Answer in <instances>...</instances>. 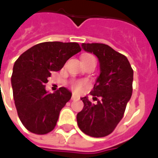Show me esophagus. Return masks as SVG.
<instances>
[{"label": "esophagus", "mask_w": 158, "mask_h": 158, "mask_svg": "<svg viewBox=\"0 0 158 158\" xmlns=\"http://www.w3.org/2000/svg\"><path fill=\"white\" fill-rule=\"evenodd\" d=\"M71 100H72V101H75V100H79V97H77V96H74V95H73L72 97H71Z\"/></svg>", "instance_id": "obj_1"}]
</instances>
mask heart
<instances>
[{"mask_svg": "<svg viewBox=\"0 0 158 158\" xmlns=\"http://www.w3.org/2000/svg\"><path fill=\"white\" fill-rule=\"evenodd\" d=\"M83 62H90V61H96L95 56L92 55H85L82 57ZM71 87L73 89H74L76 92H82L83 89H85V87L86 86V83L83 82V81H73L71 82Z\"/></svg>", "mask_w": 158, "mask_h": 158, "instance_id": "obj_1", "label": "heart"}]
</instances>
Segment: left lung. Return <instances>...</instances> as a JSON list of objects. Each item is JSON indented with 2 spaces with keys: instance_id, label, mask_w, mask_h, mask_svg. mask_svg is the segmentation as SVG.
<instances>
[{
  "instance_id": "obj_1",
  "label": "left lung",
  "mask_w": 158,
  "mask_h": 158,
  "mask_svg": "<svg viewBox=\"0 0 158 158\" xmlns=\"http://www.w3.org/2000/svg\"><path fill=\"white\" fill-rule=\"evenodd\" d=\"M82 47L98 57L101 73L90 91L96 102L86 96L81 98L84 107L77 114L78 126L87 135L104 137L113 132L123 117L132 96L134 71L125 56L109 45L83 43Z\"/></svg>"
}]
</instances>
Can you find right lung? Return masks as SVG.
<instances>
[{"mask_svg": "<svg viewBox=\"0 0 158 158\" xmlns=\"http://www.w3.org/2000/svg\"><path fill=\"white\" fill-rule=\"evenodd\" d=\"M80 51L76 42H43L17 59L12 74L13 98L19 119L31 133L45 135L56 127L60 111L71 99L72 93L64 87L47 93L45 84L52 72L61 70Z\"/></svg>", "mask_w": 158, "mask_h": 158, "instance_id": "1", "label": "right lung"}]
</instances>
